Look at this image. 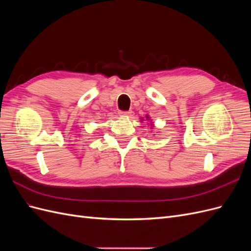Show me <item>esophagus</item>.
Instances as JSON below:
<instances>
[{
    "label": "esophagus",
    "instance_id": "1",
    "mask_svg": "<svg viewBox=\"0 0 251 251\" xmlns=\"http://www.w3.org/2000/svg\"><path fill=\"white\" fill-rule=\"evenodd\" d=\"M118 114L123 117H127V116H131L132 111H119Z\"/></svg>",
    "mask_w": 251,
    "mask_h": 251
}]
</instances>
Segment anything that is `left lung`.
<instances>
[{
	"instance_id": "8db88e82",
	"label": "left lung",
	"mask_w": 251,
	"mask_h": 251,
	"mask_svg": "<svg viewBox=\"0 0 251 251\" xmlns=\"http://www.w3.org/2000/svg\"><path fill=\"white\" fill-rule=\"evenodd\" d=\"M146 118H147L148 120H150V117H149V116H146ZM142 120H143V119H142Z\"/></svg>"
}]
</instances>
